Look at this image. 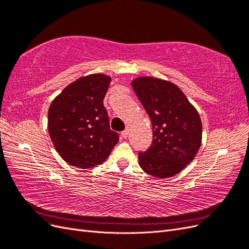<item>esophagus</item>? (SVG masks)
Wrapping results in <instances>:
<instances>
[{"mask_svg":"<svg viewBox=\"0 0 249 249\" xmlns=\"http://www.w3.org/2000/svg\"><path fill=\"white\" fill-rule=\"evenodd\" d=\"M122 136H123L124 139L127 138V136H129V131H127V130L123 131V132H122Z\"/></svg>","mask_w":249,"mask_h":249,"instance_id":"obj_1","label":"esophagus"}]
</instances>
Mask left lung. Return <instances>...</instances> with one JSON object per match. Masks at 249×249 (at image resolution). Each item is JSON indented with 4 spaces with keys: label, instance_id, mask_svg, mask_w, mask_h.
<instances>
[{
    "label": "left lung",
    "instance_id": "1",
    "mask_svg": "<svg viewBox=\"0 0 249 249\" xmlns=\"http://www.w3.org/2000/svg\"><path fill=\"white\" fill-rule=\"evenodd\" d=\"M132 87L153 125V144L138 155L140 167L158 178L178 175L201 145L202 124L197 110L170 81L138 77L132 81Z\"/></svg>",
    "mask_w": 249,
    "mask_h": 249
}]
</instances>
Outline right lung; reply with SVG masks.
Instances as JSON below:
<instances>
[{"mask_svg":"<svg viewBox=\"0 0 249 249\" xmlns=\"http://www.w3.org/2000/svg\"><path fill=\"white\" fill-rule=\"evenodd\" d=\"M111 83L105 73L81 77L50 105L48 131L57 153L71 166L89 169L102 164L118 142L110 130L104 97Z\"/></svg>","mask_w":249,"mask_h":249,"instance_id":"1","label":"right lung"}]
</instances>
